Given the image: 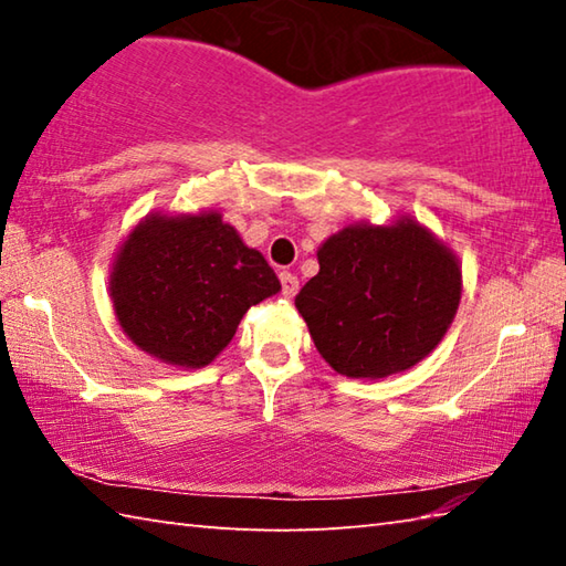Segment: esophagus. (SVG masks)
Wrapping results in <instances>:
<instances>
[{
	"instance_id": "34e87169",
	"label": "esophagus",
	"mask_w": 566,
	"mask_h": 566,
	"mask_svg": "<svg viewBox=\"0 0 566 566\" xmlns=\"http://www.w3.org/2000/svg\"><path fill=\"white\" fill-rule=\"evenodd\" d=\"M280 280H282V292H284V296H294L296 292H300V280H296V276H294L292 272H282Z\"/></svg>"
}]
</instances>
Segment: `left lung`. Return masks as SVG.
Listing matches in <instances>:
<instances>
[{
    "label": "left lung",
    "mask_w": 566,
    "mask_h": 566,
    "mask_svg": "<svg viewBox=\"0 0 566 566\" xmlns=\"http://www.w3.org/2000/svg\"><path fill=\"white\" fill-rule=\"evenodd\" d=\"M317 260V276L294 304L337 375H399L429 357L452 327L462 264L415 217L347 224L324 239Z\"/></svg>",
    "instance_id": "8db88e82"
}]
</instances>
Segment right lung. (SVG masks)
Returning a JSON list of instances; mask_svg holds the SVG:
<instances>
[{"label":"right lung","mask_w":566,"mask_h":566,"mask_svg":"<svg viewBox=\"0 0 566 566\" xmlns=\"http://www.w3.org/2000/svg\"><path fill=\"white\" fill-rule=\"evenodd\" d=\"M280 290L262 252L214 209L139 219L109 272L122 332L149 357L181 369L212 364L249 306Z\"/></svg>","instance_id":"add662e5"}]
</instances>
